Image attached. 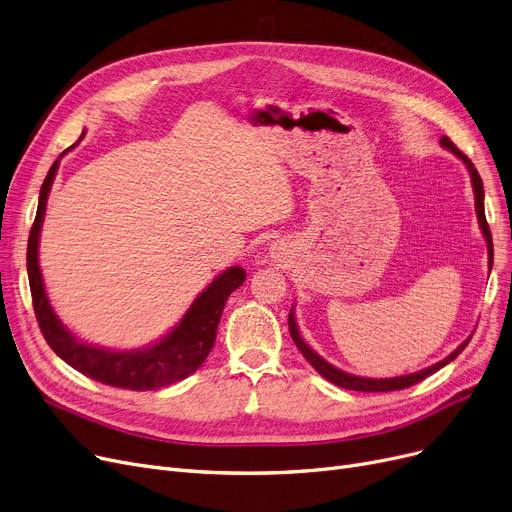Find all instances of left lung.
<instances>
[{"label":"left lung","instance_id":"8db88e82","mask_svg":"<svg viewBox=\"0 0 512 512\" xmlns=\"http://www.w3.org/2000/svg\"><path fill=\"white\" fill-rule=\"evenodd\" d=\"M441 146L448 148L450 152H454L456 157L466 165V169H469L471 173V184H473V192H475V211H477V219H479V228L483 232V238L487 242V257H490V268L494 263V244H492V232H490V226H487V219H485V209H483V182L481 177L475 169V165L471 163V159L466 157V154H462L454 142L450 138L443 136L441 138ZM288 330H291V337L295 341V345L299 347V351L303 353V358L314 366L326 381L335 383L337 387H343V389H349V391H397V389H406V387H412L416 383H420L422 379H427L429 374L437 372L439 368H443L446 364H450L452 360L458 358V353L469 345L471 339H466L460 347H456L446 360H441L425 370H418V372H412V374H404V376H393V379H366V376H355V374H349V372H343L339 368H335L332 364H328L322 355H318L314 349H311L299 335V328H297V322H295V311L291 309L288 311Z\"/></svg>","mask_w":512,"mask_h":512}]
</instances>
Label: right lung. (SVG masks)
<instances>
[{
	"label": "right lung",
	"mask_w": 512,
	"mask_h": 512,
	"mask_svg": "<svg viewBox=\"0 0 512 512\" xmlns=\"http://www.w3.org/2000/svg\"><path fill=\"white\" fill-rule=\"evenodd\" d=\"M75 146L77 144H73L69 150H73ZM69 150H64L60 154V159ZM60 159L54 161L46 180L41 184L37 215L33 221L27 247V272L31 284L33 309L39 328L43 332V339L48 341V345L54 349L58 358H62L66 364L73 366L81 374L90 376V379L104 385L131 391H152L186 379V376L196 372V368H201V364L207 360L217 337L221 311H224L228 297L244 282V278H247V272L242 268H236V265L234 268H228L226 272H221L205 291L194 299L180 324L154 345L133 351H117L77 341L71 335V330L54 314L39 268V234L43 217H46L48 194L52 190Z\"/></svg>",
	"instance_id": "1"
}]
</instances>
